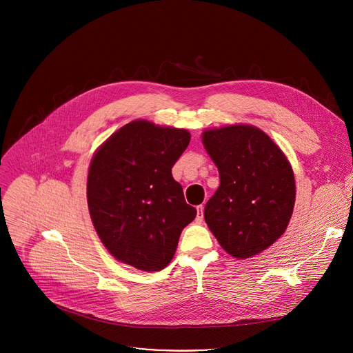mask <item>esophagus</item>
I'll use <instances>...</instances> for the list:
<instances>
[{
    "instance_id": "esophagus-1",
    "label": "esophagus",
    "mask_w": 353,
    "mask_h": 353,
    "mask_svg": "<svg viewBox=\"0 0 353 353\" xmlns=\"http://www.w3.org/2000/svg\"><path fill=\"white\" fill-rule=\"evenodd\" d=\"M203 219H204V205H199V207H196V218H195V221L199 223V222H203Z\"/></svg>"
}]
</instances>
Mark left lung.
Masks as SVG:
<instances>
[{
  "label": "left lung",
  "mask_w": 353,
  "mask_h": 353,
  "mask_svg": "<svg viewBox=\"0 0 353 353\" xmlns=\"http://www.w3.org/2000/svg\"><path fill=\"white\" fill-rule=\"evenodd\" d=\"M221 184L204 216L222 248L253 257L285 232L294 205V177L282 150L261 130L229 125L203 134Z\"/></svg>",
  "instance_id": "left-lung-1"
}]
</instances>
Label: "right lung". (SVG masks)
Wrapping results in <instances>:
<instances>
[{"label":"right lung","instance_id":"obj_1","mask_svg":"<svg viewBox=\"0 0 353 353\" xmlns=\"http://www.w3.org/2000/svg\"><path fill=\"white\" fill-rule=\"evenodd\" d=\"M188 142L185 130L139 120L114 132L93 157L88 207L119 261L142 271H161L172 261L181 230L196 215L172 176Z\"/></svg>","mask_w":353,"mask_h":353}]
</instances>
